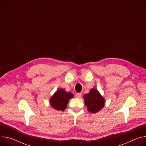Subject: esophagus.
<instances>
[{"mask_svg": "<svg viewBox=\"0 0 146 146\" xmlns=\"http://www.w3.org/2000/svg\"><path fill=\"white\" fill-rule=\"evenodd\" d=\"M81 97H82V93H80H80H77L76 94V97L77 98H80Z\"/></svg>", "mask_w": 146, "mask_h": 146, "instance_id": "obj_1", "label": "esophagus"}]
</instances>
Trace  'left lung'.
Segmentation results:
<instances>
[{"mask_svg":"<svg viewBox=\"0 0 146 146\" xmlns=\"http://www.w3.org/2000/svg\"><path fill=\"white\" fill-rule=\"evenodd\" d=\"M84 100L88 111L91 113H97L104 107L105 99L96 88L91 89L88 94H86Z\"/></svg>","mask_w":146,"mask_h":146,"instance_id":"1","label":"left lung"}]
</instances>
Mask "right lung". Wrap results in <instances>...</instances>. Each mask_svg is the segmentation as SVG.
<instances>
[{"label": "right lung", "instance_id": "obj_1", "mask_svg": "<svg viewBox=\"0 0 146 146\" xmlns=\"http://www.w3.org/2000/svg\"><path fill=\"white\" fill-rule=\"evenodd\" d=\"M73 97L70 92H66L64 89L58 90L49 100L51 107L58 111H64L67 107L69 100Z\"/></svg>", "mask_w": 146, "mask_h": 146}]
</instances>
